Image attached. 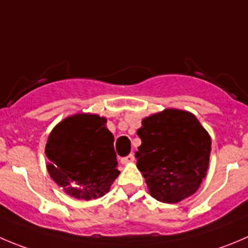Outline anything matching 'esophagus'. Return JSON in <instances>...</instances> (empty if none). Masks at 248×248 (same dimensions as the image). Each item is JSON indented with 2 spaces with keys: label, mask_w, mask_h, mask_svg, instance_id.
<instances>
[{
  "label": "esophagus",
  "mask_w": 248,
  "mask_h": 248,
  "mask_svg": "<svg viewBox=\"0 0 248 248\" xmlns=\"http://www.w3.org/2000/svg\"><path fill=\"white\" fill-rule=\"evenodd\" d=\"M134 161H135V157H134V155H126V157H123L122 159H120V163L128 164V163H133Z\"/></svg>",
  "instance_id": "esophagus-1"
}]
</instances>
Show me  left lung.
<instances>
[{
	"label": "left lung",
	"instance_id": "8db88e82",
	"mask_svg": "<svg viewBox=\"0 0 248 248\" xmlns=\"http://www.w3.org/2000/svg\"><path fill=\"white\" fill-rule=\"evenodd\" d=\"M138 168L151 196L178 203L199 190L206 178L211 136L192 113L168 108L142 120Z\"/></svg>",
	"mask_w": 248,
	"mask_h": 248
}]
</instances>
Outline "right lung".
Listing matches in <instances>:
<instances>
[{
  "instance_id": "right-lung-1",
  "label": "right lung",
  "mask_w": 248,
  "mask_h": 248,
  "mask_svg": "<svg viewBox=\"0 0 248 248\" xmlns=\"http://www.w3.org/2000/svg\"><path fill=\"white\" fill-rule=\"evenodd\" d=\"M107 119L79 113L65 118L51 131L46 153L47 170L67 195L78 200H96L109 191L119 175L114 136Z\"/></svg>"
}]
</instances>
